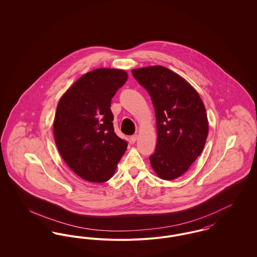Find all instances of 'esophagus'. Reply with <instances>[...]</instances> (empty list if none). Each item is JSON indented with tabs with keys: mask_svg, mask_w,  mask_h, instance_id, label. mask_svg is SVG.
Segmentation results:
<instances>
[{
	"mask_svg": "<svg viewBox=\"0 0 257 257\" xmlns=\"http://www.w3.org/2000/svg\"><path fill=\"white\" fill-rule=\"evenodd\" d=\"M137 139H138V136H137V135H135V136L131 137V141H132V143H136V141H137Z\"/></svg>",
	"mask_w": 257,
	"mask_h": 257,
	"instance_id": "obj_1",
	"label": "esophagus"
}]
</instances>
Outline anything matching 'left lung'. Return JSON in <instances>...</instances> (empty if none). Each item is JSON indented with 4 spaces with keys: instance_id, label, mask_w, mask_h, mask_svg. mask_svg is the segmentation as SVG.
<instances>
[{
    "instance_id": "1",
    "label": "left lung",
    "mask_w": 257,
    "mask_h": 257,
    "mask_svg": "<svg viewBox=\"0 0 257 257\" xmlns=\"http://www.w3.org/2000/svg\"><path fill=\"white\" fill-rule=\"evenodd\" d=\"M155 107L157 145L149 160L156 174L173 180L201 155L208 134L205 105L188 82L161 65L133 69Z\"/></svg>"
}]
</instances>
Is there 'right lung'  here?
<instances>
[{"label": "right lung", "instance_id": "right-lung-1", "mask_svg": "<svg viewBox=\"0 0 257 257\" xmlns=\"http://www.w3.org/2000/svg\"><path fill=\"white\" fill-rule=\"evenodd\" d=\"M127 80L124 70L94 69L78 79L61 96L53 120L59 154L69 168L88 182L108 181L127 143L115 132L110 106Z\"/></svg>", "mask_w": 257, "mask_h": 257}]
</instances>
